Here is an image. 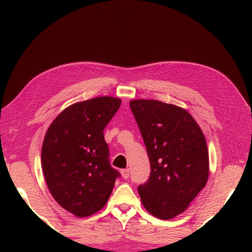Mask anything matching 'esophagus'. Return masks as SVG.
<instances>
[{
	"mask_svg": "<svg viewBox=\"0 0 252 252\" xmlns=\"http://www.w3.org/2000/svg\"><path fill=\"white\" fill-rule=\"evenodd\" d=\"M121 173H122V177H123L125 180L129 178V169H122Z\"/></svg>",
	"mask_w": 252,
	"mask_h": 252,
	"instance_id": "esophagus-1",
	"label": "esophagus"
}]
</instances>
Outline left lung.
<instances>
[{
    "instance_id": "left-lung-1",
    "label": "left lung",
    "mask_w": 252,
    "mask_h": 252,
    "mask_svg": "<svg viewBox=\"0 0 252 252\" xmlns=\"http://www.w3.org/2000/svg\"><path fill=\"white\" fill-rule=\"evenodd\" d=\"M150 162V175L138 186L141 201L151 215L169 220L184 212L209 174L205 136L183 108L156 100L129 103Z\"/></svg>"
}]
</instances>
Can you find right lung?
<instances>
[{
	"instance_id": "right-lung-1",
	"label": "right lung",
	"mask_w": 252,
	"mask_h": 252,
	"mask_svg": "<svg viewBox=\"0 0 252 252\" xmlns=\"http://www.w3.org/2000/svg\"><path fill=\"white\" fill-rule=\"evenodd\" d=\"M120 106V98L112 96L75 103L59 114L45 135L41 161L49 191L77 217L102 209L121 177L110 165L103 132Z\"/></svg>"
}]
</instances>
